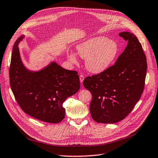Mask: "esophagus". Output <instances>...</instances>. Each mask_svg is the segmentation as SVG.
I'll return each instance as SVG.
<instances>
[{"mask_svg":"<svg viewBox=\"0 0 158 158\" xmlns=\"http://www.w3.org/2000/svg\"><path fill=\"white\" fill-rule=\"evenodd\" d=\"M79 79H80V82L81 83H83L84 79H85V76L83 75H79Z\"/></svg>","mask_w":158,"mask_h":158,"instance_id":"obj_1","label":"esophagus"}]
</instances>
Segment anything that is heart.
Here are the masks:
<instances>
[{"mask_svg":"<svg viewBox=\"0 0 158 158\" xmlns=\"http://www.w3.org/2000/svg\"><path fill=\"white\" fill-rule=\"evenodd\" d=\"M79 56L85 60L88 71L100 73L106 71L115 62L119 53V46L106 37L89 39L77 46ZM72 63H77L76 55L70 52L68 56Z\"/></svg>","mask_w":158,"mask_h":158,"instance_id":"heart-1","label":"heart"}]
</instances>
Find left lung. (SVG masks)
<instances>
[{"label": "left lung", "mask_w": 158, "mask_h": 158, "mask_svg": "<svg viewBox=\"0 0 158 158\" xmlns=\"http://www.w3.org/2000/svg\"><path fill=\"white\" fill-rule=\"evenodd\" d=\"M119 35L128 44L115 64L83 81L92 95L90 111L97 123L124 119L139 100L145 86L147 64L141 43L132 33L124 31Z\"/></svg>", "instance_id": "obj_1"}]
</instances>
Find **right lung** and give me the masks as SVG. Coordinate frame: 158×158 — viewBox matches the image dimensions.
Returning <instances> with one entry per match:
<instances>
[{
    "label": "right lung",
    "mask_w": 158,
    "mask_h": 158,
    "mask_svg": "<svg viewBox=\"0 0 158 158\" xmlns=\"http://www.w3.org/2000/svg\"><path fill=\"white\" fill-rule=\"evenodd\" d=\"M19 38L13 46L10 66V83L20 108L43 122L58 123L65 116L63 103L80 88L77 71L68 70L56 63L37 72L26 70L20 60Z\"/></svg>",
    "instance_id": "obj_1"
}]
</instances>
